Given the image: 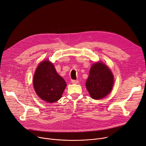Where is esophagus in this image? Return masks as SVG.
Returning a JSON list of instances; mask_svg holds the SVG:
<instances>
[{"label": "esophagus", "mask_w": 146, "mask_h": 146, "mask_svg": "<svg viewBox=\"0 0 146 146\" xmlns=\"http://www.w3.org/2000/svg\"><path fill=\"white\" fill-rule=\"evenodd\" d=\"M72 83L73 84H77L79 83V81L78 80H72Z\"/></svg>", "instance_id": "esophagus-1"}]
</instances>
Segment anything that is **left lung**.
I'll use <instances>...</instances> for the list:
<instances>
[{
	"label": "left lung",
	"mask_w": 146,
	"mask_h": 146,
	"mask_svg": "<svg viewBox=\"0 0 146 146\" xmlns=\"http://www.w3.org/2000/svg\"><path fill=\"white\" fill-rule=\"evenodd\" d=\"M114 77L111 71L104 63L99 62L92 66L86 86L91 98L100 100L112 90Z\"/></svg>",
	"instance_id": "8db88e82"
}]
</instances>
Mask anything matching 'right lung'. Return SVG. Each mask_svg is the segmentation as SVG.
I'll use <instances>...</instances> for the list:
<instances>
[{
    "label": "right lung",
    "mask_w": 146,
    "mask_h": 146,
    "mask_svg": "<svg viewBox=\"0 0 146 146\" xmlns=\"http://www.w3.org/2000/svg\"><path fill=\"white\" fill-rule=\"evenodd\" d=\"M33 84L36 94L47 103L59 100L66 87V83L57 73L53 63L43 60L38 65L35 71Z\"/></svg>",
    "instance_id": "obj_1"
}]
</instances>
